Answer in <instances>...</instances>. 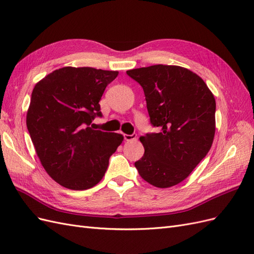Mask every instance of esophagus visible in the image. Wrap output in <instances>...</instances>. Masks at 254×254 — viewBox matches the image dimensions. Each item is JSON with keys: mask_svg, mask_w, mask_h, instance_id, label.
Masks as SVG:
<instances>
[{"mask_svg": "<svg viewBox=\"0 0 254 254\" xmlns=\"http://www.w3.org/2000/svg\"><path fill=\"white\" fill-rule=\"evenodd\" d=\"M124 139L126 141H133L136 140V134H124Z\"/></svg>", "mask_w": 254, "mask_h": 254, "instance_id": "esophagus-1", "label": "esophagus"}]
</instances>
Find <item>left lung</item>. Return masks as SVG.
<instances>
[{"instance_id":"1","label":"left lung","mask_w":254,"mask_h":254,"mask_svg":"<svg viewBox=\"0 0 254 254\" xmlns=\"http://www.w3.org/2000/svg\"><path fill=\"white\" fill-rule=\"evenodd\" d=\"M127 74L145 94L150 123L161 132L140 137L144 156L134 163L142 178L166 189L187 179L209 152L215 135L214 95L196 73L156 64Z\"/></svg>"}]
</instances>
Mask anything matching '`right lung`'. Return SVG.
I'll return each instance as SVG.
<instances>
[{
  "label": "right lung",
  "instance_id": "right-lung-1",
  "mask_svg": "<svg viewBox=\"0 0 254 254\" xmlns=\"http://www.w3.org/2000/svg\"><path fill=\"white\" fill-rule=\"evenodd\" d=\"M118 71L64 66L36 83L26 126L37 156L52 179L82 190L103 179L124 136L90 127L102 117L99 101Z\"/></svg>",
  "mask_w": 254,
  "mask_h": 254
}]
</instances>
